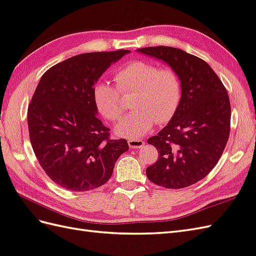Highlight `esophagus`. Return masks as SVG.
Wrapping results in <instances>:
<instances>
[{
	"instance_id": "1",
	"label": "esophagus",
	"mask_w": 256,
	"mask_h": 256,
	"mask_svg": "<svg viewBox=\"0 0 256 256\" xmlns=\"http://www.w3.org/2000/svg\"><path fill=\"white\" fill-rule=\"evenodd\" d=\"M128 142L130 148H133V149H138L145 145V142L142 140H137V138H130Z\"/></svg>"
}]
</instances>
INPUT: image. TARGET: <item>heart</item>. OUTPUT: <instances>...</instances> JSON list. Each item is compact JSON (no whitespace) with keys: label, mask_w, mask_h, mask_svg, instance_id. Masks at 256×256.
<instances>
[{"label":"heart","mask_w":256,"mask_h":256,"mask_svg":"<svg viewBox=\"0 0 256 256\" xmlns=\"http://www.w3.org/2000/svg\"><path fill=\"white\" fill-rule=\"evenodd\" d=\"M114 80L116 86L108 81H98L93 88V100L102 116L110 121H119L124 114L122 94L134 93V110L116 126L118 135L140 138L152 128L156 122H168L180 108L182 81L178 72L171 68L134 60L116 71Z\"/></svg>","instance_id":"obj_1"}]
</instances>
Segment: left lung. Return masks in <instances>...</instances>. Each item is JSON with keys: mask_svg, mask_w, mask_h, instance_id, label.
I'll return each instance as SVG.
<instances>
[{"mask_svg": "<svg viewBox=\"0 0 256 256\" xmlns=\"http://www.w3.org/2000/svg\"><path fill=\"white\" fill-rule=\"evenodd\" d=\"M178 72L182 96L178 110L148 144L159 158L146 170L154 184L180 189L204 178L218 162L230 133V102L218 74L201 58L170 46L137 50Z\"/></svg>", "mask_w": 256, "mask_h": 256, "instance_id": "left-lung-1", "label": "left lung"}]
</instances>
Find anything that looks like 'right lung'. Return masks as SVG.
<instances>
[{
  "label": "right lung",
  "instance_id": "right-lung-1",
  "mask_svg": "<svg viewBox=\"0 0 256 256\" xmlns=\"http://www.w3.org/2000/svg\"><path fill=\"white\" fill-rule=\"evenodd\" d=\"M128 50L95 52L68 58L42 76L28 107L32 148L55 184L86 192L107 182L126 140H111L97 118L93 88Z\"/></svg>",
  "mask_w": 256,
  "mask_h": 256
}]
</instances>
